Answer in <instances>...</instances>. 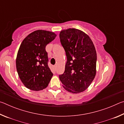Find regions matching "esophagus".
<instances>
[{"label":"esophagus","mask_w":124,"mask_h":124,"mask_svg":"<svg viewBox=\"0 0 124 124\" xmlns=\"http://www.w3.org/2000/svg\"><path fill=\"white\" fill-rule=\"evenodd\" d=\"M54 70L56 71V66H54Z\"/></svg>","instance_id":"obj_1"}]
</instances>
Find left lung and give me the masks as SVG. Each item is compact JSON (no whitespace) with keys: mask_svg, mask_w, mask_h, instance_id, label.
I'll use <instances>...</instances> for the list:
<instances>
[{"mask_svg":"<svg viewBox=\"0 0 124 124\" xmlns=\"http://www.w3.org/2000/svg\"><path fill=\"white\" fill-rule=\"evenodd\" d=\"M60 38L67 57L64 72L59 75L63 86L73 93L84 91L96 73L97 54L93 42L84 32L75 28L61 31Z\"/></svg>","mask_w":124,"mask_h":124,"instance_id":"1","label":"left lung"}]
</instances>
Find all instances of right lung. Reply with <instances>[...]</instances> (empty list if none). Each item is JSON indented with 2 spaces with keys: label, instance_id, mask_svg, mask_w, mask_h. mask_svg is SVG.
I'll list each match as a JSON object with an SVG mask.
<instances>
[{
  "label": "right lung",
  "instance_id": "1",
  "mask_svg": "<svg viewBox=\"0 0 124 124\" xmlns=\"http://www.w3.org/2000/svg\"><path fill=\"white\" fill-rule=\"evenodd\" d=\"M56 37L53 32L38 30L22 41L17 55L16 69L21 80L28 89L40 91L49 84L53 73L48 66L45 47Z\"/></svg>",
  "mask_w": 124,
  "mask_h": 124
}]
</instances>
